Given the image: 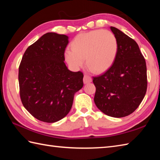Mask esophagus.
<instances>
[{
	"mask_svg": "<svg viewBox=\"0 0 160 160\" xmlns=\"http://www.w3.org/2000/svg\"><path fill=\"white\" fill-rule=\"evenodd\" d=\"M83 82L84 84H87L92 82V78L90 76H87V75H84V78H83Z\"/></svg>",
	"mask_w": 160,
	"mask_h": 160,
	"instance_id": "esophagus-1",
	"label": "esophagus"
}]
</instances>
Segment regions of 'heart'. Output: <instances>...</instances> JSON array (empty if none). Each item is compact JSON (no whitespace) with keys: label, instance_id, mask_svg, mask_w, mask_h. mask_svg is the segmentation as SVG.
Segmentation results:
<instances>
[{"label":"heart","instance_id":"1","mask_svg":"<svg viewBox=\"0 0 160 160\" xmlns=\"http://www.w3.org/2000/svg\"><path fill=\"white\" fill-rule=\"evenodd\" d=\"M71 49L64 52L67 63L75 69L82 67L86 59L87 67L100 73L112 66L116 58L118 45L116 37L107 30H96L80 33L71 42Z\"/></svg>","mask_w":160,"mask_h":160}]
</instances>
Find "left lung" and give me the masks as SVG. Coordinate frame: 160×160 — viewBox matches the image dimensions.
Listing matches in <instances>:
<instances>
[{"instance_id":"8db88e82","label":"left lung","mask_w":160,"mask_h":160,"mask_svg":"<svg viewBox=\"0 0 160 160\" xmlns=\"http://www.w3.org/2000/svg\"><path fill=\"white\" fill-rule=\"evenodd\" d=\"M118 50L112 66L93 77L94 102L108 116L123 118L134 112L147 89V65L137 42L120 30L111 27Z\"/></svg>"}]
</instances>
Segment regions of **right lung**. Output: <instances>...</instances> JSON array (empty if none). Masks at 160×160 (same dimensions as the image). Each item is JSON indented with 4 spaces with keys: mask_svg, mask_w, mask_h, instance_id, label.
<instances>
[{
    "mask_svg": "<svg viewBox=\"0 0 160 160\" xmlns=\"http://www.w3.org/2000/svg\"><path fill=\"white\" fill-rule=\"evenodd\" d=\"M69 37L49 32L30 45L18 71L20 96L29 113L53 123L69 113L74 94L83 87V73L67 67L64 51Z\"/></svg>",
    "mask_w": 160,
    "mask_h": 160,
    "instance_id": "right-lung-1",
    "label": "right lung"
}]
</instances>
